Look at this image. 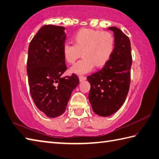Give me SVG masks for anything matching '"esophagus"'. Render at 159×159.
Segmentation results:
<instances>
[{"label": "esophagus", "mask_w": 159, "mask_h": 159, "mask_svg": "<svg viewBox=\"0 0 159 159\" xmlns=\"http://www.w3.org/2000/svg\"><path fill=\"white\" fill-rule=\"evenodd\" d=\"M86 80V76H79V80L80 82L83 81V80Z\"/></svg>", "instance_id": "esophagus-1"}]
</instances>
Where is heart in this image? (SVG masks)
<instances>
[{"mask_svg":"<svg viewBox=\"0 0 159 159\" xmlns=\"http://www.w3.org/2000/svg\"><path fill=\"white\" fill-rule=\"evenodd\" d=\"M74 43H65L63 46L65 61L72 64L83 52V58L70 68L71 73L81 75L91 71L95 65L102 67L112 55L115 39L107 31L82 29L74 36Z\"/></svg>","mask_w":159,"mask_h":159,"instance_id":"obj_1","label":"heart"}]
</instances>
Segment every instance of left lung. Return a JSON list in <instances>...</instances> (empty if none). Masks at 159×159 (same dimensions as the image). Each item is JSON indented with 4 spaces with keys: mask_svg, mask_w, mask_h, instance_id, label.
Listing matches in <instances>:
<instances>
[{
    "mask_svg": "<svg viewBox=\"0 0 159 159\" xmlns=\"http://www.w3.org/2000/svg\"><path fill=\"white\" fill-rule=\"evenodd\" d=\"M108 30L114 34L113 54L101 70L87 77L91 85L89 101L93 111L101 116H109L119 110L127 98L131 80L130 40L119 28Z\"/></svg>",
    "mask_w": 159,
    "mask_h": 159,
    "instance_id": "obj_1",
    "label": "left lung"
}]
</instances>
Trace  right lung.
I'll return each mask as SVG.
<instances>
[{
    "instance_id": "add662e5",
    "label": "right lung",
    "mask_w": 159,
    "mask_h": 159,
    "mask_svg": "<svg viewBox=\"0 0 159 159\" xmlns=\"http://www.w3.org/2000/svg\"><path fill=\"white\" fill-rule=\"evenodd\" d=\"M65 29L45 25L34 36L28 48L27 72L30 94L36 106L50 118L65 112L71 92L79 83L75 74L61 76L67 70L63 55Z\"/></svg>"
}]
</instances>
